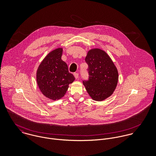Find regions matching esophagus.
I'll return each mask as SVG.
<instances>
[{"label":"esophagus","instance_id":"obj_1","mask_svg":"<svg viewBox=\"0 0 156 156\" xmlns=\"http://www.w3.org/2000/svg\"><path fill=\"white\" fill-rule=\"evenodd\" d=\"M74 77H75V78H76V79L79 78V74H78V73H74Z\"/></svg>","mask_w":156,"mask_h":156}]
</instances>
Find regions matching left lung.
<instances>
[{
  "instance_id": "1",
  "label": "left lung",
  "mask_w": 156,
  "mask_h": 156,
  "mask_svg": "<svg viewBox=\"0 0 156 156\" xmlns=\"http://www.w3.org/2000/svg\"><path fill=\"white\" fill-rule=\"evenodd\" d=\"M85 61L89 79L83 83L92 100L103 101L111 95L117 86V68L106 52L100 48L89 50Z\"/></svg>"
}]
</instances>
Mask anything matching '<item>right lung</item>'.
I'll list each match as a JSON object with an SVG mask.
<instances>
[{
    "label": "right lung",
    "mask_w": 156,
    "mask_h": 156,
    "mask_svg": "<svg viewBox=\"0 0 156 156\" xmlns=\"http://www.w3.org/2000/svg\"><path fill=\"white\" fill-rule=\"evenodd\" d=\"M62 50V48H58L50 52L37 71V82L41 92L53 100L63 97L69 84L75 80L67 64L61 59Z\"/></svg>",
    "instance_id": "right-lung-1"
}]
</instances>
